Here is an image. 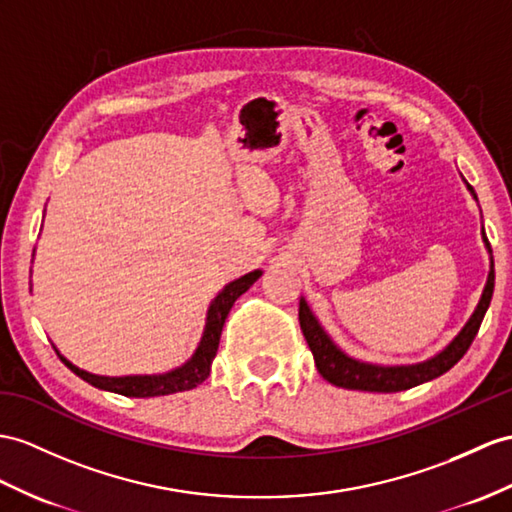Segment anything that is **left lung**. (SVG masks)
<instances>
[{
    "mask_svg": "<svg viewBox=\"0 0 512 512\" xmlns=\"http://www.w3.org/2000/svg\"><path fill=\"white\" fill-rule=\"evenodd\" d=\"M465 180V178H463ZM467 184V180H465ZM469 193L473 199L478 202L476 191L467 184ZM482 241L486 252H489V276H486V284L480 295V302L473 310V315L463 326L450 345H445L439 354H434L432 358L423 360V363L415 365H373L365 363V360L352 358L350 354H345L339 345H336L330 334L323 330L319 319L315 317L313 310H310L308 302L302 297L299 299V326H302L304 339L313 352L317 371L326 378L330 384L341 386V389H354V391H371V393H397V391H406L413 389L417 384L430 382L434 378L443 376L445 371H450L460 358L465 356L469 350L471 341L476 339V334L480 330V323L484 319L486 308L491 304L493 297V286H495V269H493V252L489 239H486L484 228H482Z\"/></svg>",
    "mask_w": 512,
    "mask_h": 512,
    "instance_id": "8db88e82",
    "label": "left lung"
}]
</instances>
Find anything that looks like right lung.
<instances>
[{
  "instance_id": "obj_1",
  "label": "right lung",
  "mask_w": 512,
  "mask_h": 512,
  "mask_svg": "<svg viewBox=\"0 0 512 512\" xmlns=\"http://www.w3.org/2000/svg\"><path fill=\"white\" fill-rule=\"evenodd\" d=\"M260 276H263V271L254 269V271L245 273V276L236 278L230 284L223 286V289L217 293V297L208 306L206 326H204L202 341H199L197 350L182 367H176L167 373H154V376H121V378L95 376V373H89V371H84V369L73 365L71 360H67L56 350V345H54V350L62 363L76 373L78 378L97 386V389H102V391L119 393L126 397H158V395L191 391L210 376V365H213V360L217 356L221 330H223V323H226V319H228L230 308L234 306L236 299H239Z\"/></svg>"
}]
</instances>
